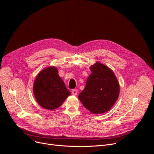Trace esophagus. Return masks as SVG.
Here are the masks:
<instances>
[{
  "label": "esophagus",
  "instance_id": "1",
  "mask_svg": "<svg viewBox=\"0 0 154 154\" xmlns=\"http://www.w3.org/2000/svg\"><path fill=\"white\" fill-rule=\"evenodd\" d=\"M77 93H78V90L77 89H73L72 91V94L74 96H76L77 94Z\"/></svg>",
  "mask_w": 154,
  "mask_h": 154
}]
</instances>
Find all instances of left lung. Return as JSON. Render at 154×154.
<instances>
[{"label": "left lung", "mask_w": 154, "mask_h": 154, "mask_svg": "<svg viewBox=\"0 0 154 154\" xmlns=\"http://www.w3.org/2000/svg\"><path fill=\"white\" fill-rule=\"evenodd\" d=\"M90 69L92 73L79 99L93 114H101L109 111L116 101L119 85L115 73L107 66L98 62Z\"/></svg>", "instance_id": "obj_1"}]
</instances>
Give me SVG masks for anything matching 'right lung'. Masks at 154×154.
I'll use <instances>...</instances> for the list:
<instances>
[{
    "instance_id": "add662e5",
    "label": "right lung",
    "mask_w": 154,
    "mask_h": 154,
    "mask_svg": "<svg viewBox=\"0 0 154 154\" xmlns=\"http://www.w3.org/2000/svg\"><path fill=\"white\" fill-rule=\"evenodd\" d=\"M33 91L38 104L50 110L58 108L70 94L54 66L44 69L37 75Z\"/></svg>"
}]
</instances>
